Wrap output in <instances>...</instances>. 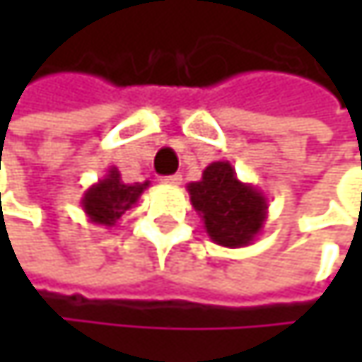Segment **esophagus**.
Segmentation results:
<instances>
[{"mask_svg":"<svg viewBox=\"0 0 362 362\" xmlns=\"http://www.w3.org/2000/svg\"><path fill=\"white\" fill-rule=\"evenodd\" d=\"M161 182H163V184H170V186H178V184L182 182V176L180 174H174V176H163V178H161Z\"/></svg>","mask_w":362,"mask_h":362,"instance_id":"34e87169","label":"esophagus"}]
</instances>
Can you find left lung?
I'll return each mask as SVG.
<instances>
[{"label": "left lung", "mask_w": 362, "mask_h": 362, "mask_svg": "<svg viewBox=\"0 0 362 362\" xmlns=\"http://www.w3.org/2000/svg\"><path fill=\"white\" fill-rule=\"evenodd\" d=\"M194 211L209 239L222 247H247L264 230L268 218L266 194L237 178L228 161H214L199 182L186 186Z\"/></svg>", "instance_id": "8db88e82"}]
</instances>
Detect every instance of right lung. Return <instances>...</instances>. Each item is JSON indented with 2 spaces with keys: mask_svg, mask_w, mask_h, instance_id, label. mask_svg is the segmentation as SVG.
Masks as SVG:
<instances>
[{
  "mask_svg": "<svg viewBox=\"0 0 362 362\" xmlns=\"http://www.w3.org/2000/svg\"><path fill=\"white\" fill-rule=\"evenodd\" d=\"M151 186V182H134L125 184L117 168H109L107 176L92 184L81 197V209L86 211L88 220L98 226L112 228L121 220V216L132 209L140 194Z\"/></svg>",
  "mask_w": 362,
  "mask_h": 362,
  "instance_id": "obj_1",
  "label": "right lung"
}]
</instances>
